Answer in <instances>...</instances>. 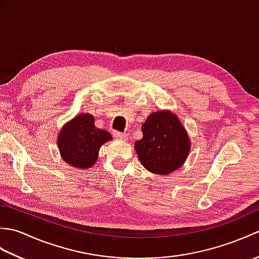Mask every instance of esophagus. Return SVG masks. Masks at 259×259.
Segmentation results:
<instances>
[{"label":"esophagus","instance_id":"esophagus-1","mask_svg":"<svg viewBox=\"0 0 259 259\" xmlns=\"http://www.w3.org/2000/svg\"><path fill=\"white\" fill-rule=\"evenodd\" d=\"M112 135H113V137L115 139H119V140H122V141H125L126 140V136H125V134H122V133H120V131H113L112 133Z\"/></svg>","mask_w":259,"mask_h":259}]
</instances>
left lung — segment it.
Listing matches in <instances>:
<instances>
[{
	"mask_svg": "<svg viewBox=\"0 0 259 259\" xmlns=\"http://www.w3.org/2000/svg\"><path fill=\"white\" fill-rule=\"evenodd\" d=\"M142 139L135 149L148 171L168 175L180 168L190 150V142L177 115L170 111L151 113L142 124Z\"/></svg>",
	"mask_w": 259,
	"mask_h": 259,
	"instance_id": "8db88e82",
	"label": "left lung"
}]
</instances>
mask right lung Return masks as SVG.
I'll use <instances>...</instances> for the list:
<instances>
[{
  "mask_svg": "<svg viewBox=\"0 0 259 259\" xmlns=\"http://www.w3.org/2000/svg\"><path fill=\"white\" fill-rule=\"evenodd\" d=\"M111 139L108 131L96 128L93 115L85 113L64 126L59 135L58 146L65 162L85 169L95 164L100 147Z\"/></svg>",
  "mask_w": 259,
  "mask_h": 259,
  "instance_id": "add662e5",
  "label": "right lung"
}]
</instances>
